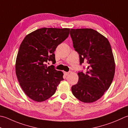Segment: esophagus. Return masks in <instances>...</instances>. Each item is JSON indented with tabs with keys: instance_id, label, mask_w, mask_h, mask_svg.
Returning <instances> with one entry per match:
<instances>
[{
	"instance_id": "obj_1",
	"label": "esophagus",
	"mask_w": 128,
	"mask_h": 128,
	"mask_svg": "<svg viewBox=\"0 0 128 128\" xmlns=\"http://www.w3.org/2000/svg\"><path fill=\"white\" fill-rule=\"evenodd\" d=\"M64 73L65 74V76H68V75L70 74V72H64Z\"/></svg>"
}]
</instances>
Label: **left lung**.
I'll use <instances>...</instances> for the list:
<instances>
[{"instance_id":"1","label":"left lung","mask_w":128,"mask_h":128,"mask_svg":"<svg viewBox=\"0 0 128 128\" xmlns=\"http://www.w3.org/2000/svg\"><path fill=\"white\" fill-rule=\"evenodd\" d=\"M70 36L80 63L88 66L86 74L78 73V82L72 91L80 101L91 103L103 96L113 80L116 64L111 46L106 38L90 28L71 29Z\"/></svg>"}]
</instances>
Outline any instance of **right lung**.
Wrapping results in <instances>:
<instances>
[{
	"label": "right lung",
	"mask_w": 128,
	"mask_h": 128,
	"mask_svg": "<svg viewBox=\"0 0 128 128\" xmlns=\"http://www.w3.org/2000/svg\"><path fill=\"white\" fill-rule=\"evenodd\" d=\"M69 28H43L26 36L20 46L16 62L18 80L29 98L44 102L53 96L63 79V72L48 61L56 62V47L69 36Z\"/></svg>",
	"instance_id": "1"
}]
</instances>
